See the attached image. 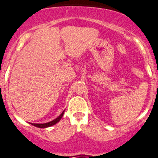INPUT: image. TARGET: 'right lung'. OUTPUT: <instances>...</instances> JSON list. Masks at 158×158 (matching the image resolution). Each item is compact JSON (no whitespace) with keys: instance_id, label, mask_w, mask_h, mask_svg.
Masks as SVG:
<instances>
[{"instance_id":"1","label":"right lung","mask_w":158,"mask_h":158,"mask_svg":"<svg viewBox=\"0 0 158 158\" xmlns=\"http://www.w3.org/2000/svg\"><path fill=\"white\" fill-rule=\"evenodd\" d=\"M64 111L61 113V114H60V116H58L57 118H56V119H54L53 121H49V122H47V123H44V124H35V123H30L31 125H34V126H36V127H38V128H47V127H50V126H52V125H56L57 122H59L60 121V120L61 119V118L63 117V115H64Z\"/></svg>"}]
</instances>
